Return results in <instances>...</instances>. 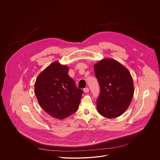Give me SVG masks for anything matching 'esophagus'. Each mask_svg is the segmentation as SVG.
I'll use <instances>...</instances> for the list:
<instances>
[{
    "label": "esophagus",
    "mask_w": 160,
    "mask_h": 160,
    "mask_svg": "<svg viewBox=\"0 0 160 160\" xmlns=\"http://www.w3.org/2000/svg\"><path fill=\"white\" fill-rule=\"evenodd\" d=\"M83 91L85 92V93H88V92H89V88H84L83 89Z\"/></svg>",
    "instance_id": "34e87169"
}]
</instances>
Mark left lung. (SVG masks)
<instances>
[{
  "mask_svg": "<svg viewBox=\"0 0 160 160\" xmlns=\"http://www.w3.org/2000/svg\"><path fill=\"white\" fill-rule=\"evenodd\" d=\"M100 93L97 110L102 116L113 119L128 108L134 94V84L129 71L112 59H104L94 66Z\"/></svg>",
  "mask_w": 160,
  "mask_h": 160,
  "instance_id": "8db88e82",
  "label": "left lung"
}]
</instances>
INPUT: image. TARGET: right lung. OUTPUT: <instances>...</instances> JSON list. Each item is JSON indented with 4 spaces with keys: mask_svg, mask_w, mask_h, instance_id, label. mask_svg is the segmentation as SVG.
Wrapping results in <instances>:
<instances>
[{
    "mask_svg": "<svg viewBox=\"0 0 160 160\" xmlns=\"http://www.w3.org/2000/svg\"><path fill=\"white\" fill-rule=\"evenodd\" d=\"M68 67L54 62L38 76L35 93L41 107L58 119L76 112L83 93L68 74Z\"/></svg>",
    "mask_w": 160,
    "mask_h": 160,
    "instance_id": "obj_1",
    "label": "right lung"
}]
</instances>
